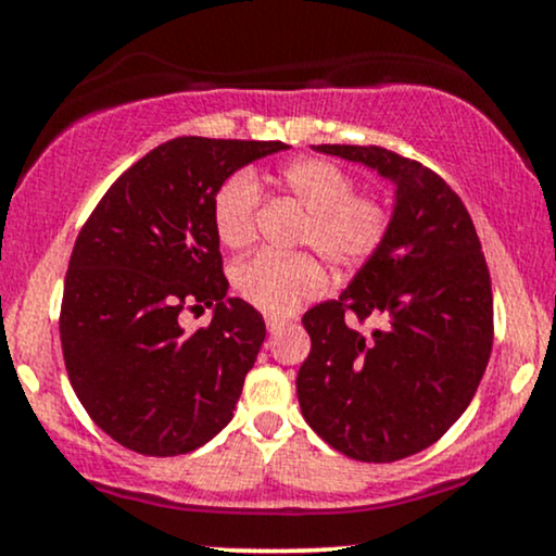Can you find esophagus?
I'll return each mask as SVG.
<instances>
[{"label":"esophagus","mask_w":556,"mask_h":556,"mask_svg":"<svg viewBox=\"0 0 556 556\" xmlns=\"http://www.w3.org/2000/svg\"><path fill=\"white\" fill-rule=\"evenodd\" d=\"M287 318H277V316H269L266 318V327H269V331H279V329H285L287 327Z\"/></svg>","instance_id":"34e87169"}]
</instances>
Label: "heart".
I'll return each instance as SVG.
<instances>
[{"mask_svg": "<svg viewBox=\"0 0 556 556\" xmlns=\"http://www.w3.org/2000/svg\"><path fill=\"white\" fill-rule=\"evenodd\" d=\"M277 185L300 208L298 245L314 248L331 266L355 271L384 245L392 212L384 198L355 193V177L337 162L295 159L277 172ZM261 190L248 172L227 177L214 195V227L227 248H245L256 238ZM238 295L266 316L295 314L305 300L327 290V271L311 253H256L235 266Z\"/></svg>", "mask_w": 556, "mask_h": 556, "instance_id": "heart-1", "label": "heart"}]
</instances>
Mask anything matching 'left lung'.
<instances>
[{"instance_id": "1", "label": "left lung", "mask_w": 556, "mask_h": 556, "mask_svg": "<svg viewBox=\"0 0 556 556\" xmlns=\"http://www.w3.org/2000/svg\"><path fill=\"white\" fill-rule=\"evenodd\" d=\"M397 185L381 251L337 300L303 316V418L361 463H394L450 431L473 400L494 342V300L460 195L416 159L381 146H316ZM382 324L361 332L358 323Z\"/></svg>"}]
</instances>
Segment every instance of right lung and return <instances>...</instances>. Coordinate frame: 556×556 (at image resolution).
Returning a JSON list of instances; mask_svg holds the SVG:
<instances>
[{
	"mask_svg": "<svg viewBox=\"0 0 556 556\" xmlns=\"http://www.w3.org/2000/svg\"><path fill=\"white\" fill-rule=\"evenodd\" d=\"M282 140L185 136L156 146L96 203L70 256L60 311L65 368L101 431L138 455L175 457L216 437L264 344L253 305L227 295L214 195ZM215 305L185 332V307Z\"/></svg>",
	"mask_w": 556,
	"mask_h": 556,
	"instance_id": "obj_1",
	"label": "right lung"
}]
</instances>
